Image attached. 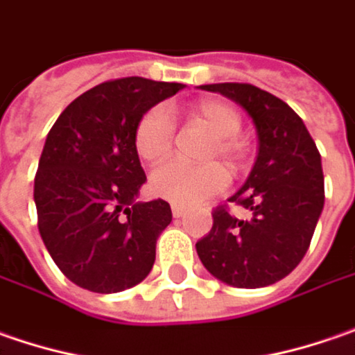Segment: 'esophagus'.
<instances>
[{
    "label": "esophagus",
    "mask_w": 355,
    "mask_h": 355,
    "mask_svg": "<svg viewBox=\"0 0 355 355\" xmlns=\"http://www.w3.org/2000/svg\"><path fill=\"white\" fill-rule=\"evenodd\" d=\"M171 210H173V216H175V218H180V216L187 212V208L180 207V205H173V207H171Z\"/></svg>",
    "instance_id": "esophagus-1"
}]
</instances>
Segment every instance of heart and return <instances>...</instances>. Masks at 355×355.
Wrapping results in <instances>:
<instances>
[{
  "instance_id": "obj_1",
  "label": "heart",
  "mask_w": 355,
  "mask_h": 355,
  "mask_svg": "<svg viewBox=\"0 0 355 355\" xmlns=\"http://www.w3.org/2000/svg\"><path fill=\"white\" fill-rule=\"evenodd\" d=\"M189 116L214 135V141L208 148V159L220 157L234 171L242 166L246 147L239 137L242 116L236 107L220 99H200L191 105ZM175 131V119L166 107L157 105L148 109L135 127L137 155L148 164L162 162L173 150ZM148 187L155 196L171 200L173 205L191 207L223 193L228 187V175L218 162L194 166L173 161L150 175Z\"/></svg>"
}]
</instances>
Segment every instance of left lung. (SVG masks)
I'll return each mask as SVG.
<instances>
[{
	"mask_svg": "<svg viewBox=\"0 0 355 355\" xmlns=\"http://www.w3.org/2000/svg\"><path fill=\"white\" fill-rule=\"evenodd\" d=\"M239 103L258 135L256 162L228 200L250 210L246 220L226 207L196 242L205 268L236 288H262L286 278L306 254L324 208L322 159L304 121L284 101L250 83L200 85Z\"/></svg>",
	"mask_w": 355,
	"mask_h": 355,
	"instance_id": "left-lung-1",
	"label": "left lung"
}]
</instances>
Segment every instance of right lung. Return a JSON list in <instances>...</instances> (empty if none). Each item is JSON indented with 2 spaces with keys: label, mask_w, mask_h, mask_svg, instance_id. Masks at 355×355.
Instances as JSON below:
<instances>
[{
  "label": "right lung",
  "mask_w": 355,
  "mask_h": 355,
  "mask_svg": "<svg viewBox=\"0 0 355 355\" xmlns=\"http://www.w3.org/2000/svg\"><path fill=\"white\" fill-rule=\"evenodd\" d=\"M180 89L145 77L105 81L69 103L51 127L33 198L43 244L73 284L113 294L148 276L173 212L162 198L135 200L147 180L135 127Z\"/></svg>",
  "instance_id": "right-lung-1"
}]
</instances>
